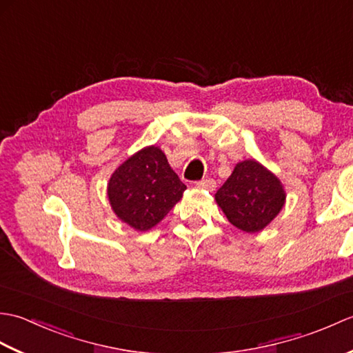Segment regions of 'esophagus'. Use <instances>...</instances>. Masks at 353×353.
Wrapping results in <instances>:
<instances>
[{"mask_svg": "<svg viewBox=\"0 0 353 353\" xmlns=\"http://www.w3.org/2000/svg\"><path fill=\"white\" fill-rule=\"evenodd\" d=\"M197 186L199 188H201V190H208V191H214L215 190V186H216V183H215V181L214 179H203V181H200V182H197Z\"/></svg>", "mask_w": 353, "mask_h": 353, "instance_id": "obj_1", "label": "esophagus"}]
</instances>
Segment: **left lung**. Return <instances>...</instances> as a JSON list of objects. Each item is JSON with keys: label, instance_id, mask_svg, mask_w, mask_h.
Listing matches in <instances>:
<instances>
[{"label": "left lung", "instance_id": "8db88e82", "mask_svg": "<svg viewBox=\"0 0 353 353\" xmlns=\"http://www.w3.org/2000/svg\"><path fill=\"white\" fill-rule=\"evenodd\" d=\"M279 179L254 159L238 162L215 200L228 220L247 234H254L273 221L285 205Z\"/></svg>", "mask_w": 353, "mask_h": 353}]
</instances>
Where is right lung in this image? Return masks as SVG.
I'll use <instances>...</instances> for the list:
<instances>
[{
    "label": "right lung",
    "mask_w": 353,
    "mask_h": 353,
    "mask_svg": "<svg viewBox=\"0 0 353 353\" xmlns=\"http://www.w3.org/2000/svg\"><path fill=\"white\" fill-rule=\"evenodd\" d=\"M185 183L156 145L130 156L114 171L108 197L114 212L134 230H150L182 199Z\"/></svg>",
    "instance_id": "add662e5"
}]
</instances>
